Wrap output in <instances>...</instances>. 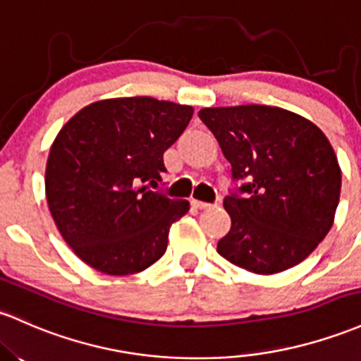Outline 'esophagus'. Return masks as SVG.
Returning a JSON list of instances; mask_svg holds the SVG:
<instances>
[{"label":"esophagus","instance_id":"obj_1","mask_svg":"<svg viewBox=\"0 0 361 361\" xmlns=\"http://www.w3.org/2000/svg\"><path fill=\"white\" fill-rule=\"evenodd\" d=\"M192 204L195 205L197 209H200V211H202V209H211L212 207V204H209V202H202V200H193Z\"/></svg>","mask_w":361,"mask_h":361}]
</instances>
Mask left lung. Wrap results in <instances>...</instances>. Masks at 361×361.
Listing matches in <instances>:
<instances>
[{
    "mask_svg": "<svg viewBox=\"0 0 361 361\" xmlns=\"http://www.w3.org/2000/svg\"><path fill=\"white\" fill-rule=\"evenodd\" d=\"M199 118L243 181L224 199L231 229L217 243L226 260L255 274L300 264L331 229L341 169L322 130L276 106L204 108Z\"/></svg>",
    "mask_w": 361,
    "mask_h": 361,
    "instance_id": "left-lung-1",
    "label": "left lung"
}]
</instances>
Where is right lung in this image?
Segmentation results:
<instances>
[{"label":"right lung","instance_id":"right-lung-1","mask_svg":"<svg viewBox=\"0 0 361 361\" xmlns=\"http://www.w3.org/2000/svg\"><path fill=\"white\" fill-rule=\"evenodd\" d=\"M192 116V106L154 97L106 99L59 130L46 166L47 205L87 265L126 276L164 255L169 228L190 205L152 188Z\"/></svg>","mask_w":361,"mask_h":361}]
</instances>
